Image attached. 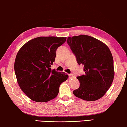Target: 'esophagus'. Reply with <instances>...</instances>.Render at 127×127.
Wrapping results in <instances>:
<instances>
[{
  "mask_svg": "<svg viewBox=\"0 0 127 127\" xmlns=\"http://www.w3.org/2000/svg\"><path fill=\"white\" fill-rule=\"evenodd\" d=\"M73 77H74V75H73V74H69V79H71V78H72Z\"/></svg>",
  "mask_w": 127,
  "mask_h": 127,
  "instance_id": "1",
  "label": "esophagus"
}]
</instances>
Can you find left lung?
Masks as SVG:
<instances>
[{
    "label": "left lung",
    "mask_w": 127,
    "mask_h": 127,
    "mask_svg": "<svg viewBox=\"0 0 127 127\" xmlns=\"http://www.w3.org/2000/svg\"><path fill=\"white\" fill-rule=\"evenodd\" d=\"M67 41L78 64L85 67V75L76 78L80 86L73 91V94L85 101L101 98L110 88L115 76L109 48L101 41L87 35L68 37Z\"/></svg>",
    "instance_id": "obj_1"
}]
</instances>
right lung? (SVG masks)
Returning <instances> with one entry per match:
<instances>
[{
    "mask_svg": "<svg viewBox=\"0 0 127 127\" xmlns=\"http://www.w3.org/2000/svg\"><path fill=\"white\" fill-rule=\"evenodd\" d=\"M66 37H38L29 41L16 56L14 70L21 90L30 99L45 102L54 99L68 75L51 69L56 51Z\"/></svg>",
    "mask_w": 127,
    "mask_h": 127,
    "instance_id": "1",
    "label": "right lung"
}]
</instances>
